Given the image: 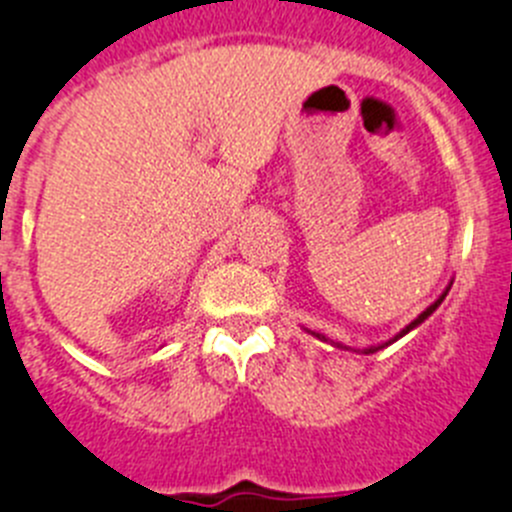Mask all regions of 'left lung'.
Segmentation results:
<instances>
[{
	"label": "left lung",
	"mask_w": 512,
	"mask_h": 512,
	"mask_svg": "<svg viewBox=\"0 0 512 512\" xmlns=\"http://www.w3.org/2000/svg\"><path fill=\"white\" fill-rule=\"evenodd\" d=\"M451 284H454V282H451ZM451 284H449V287H446V289H443V295H441V297H438V300H436V302H433V305H428V307H425V310H423V312H420L418 318H415V320H413V323H410V325H405V328H402V330H400V333H397V336H395V338H390V341H384V343H379V346H369V348H361V354H374V351H379V348H384V346H390V343L400 341V338H402V336H408L410 330H413V328H418V325H420V323H423V320H428V318H431V315H433V312H436V307H438V305H441V302H443V297L449 295V289H451ZM307 333H312V336H315V338H320V341H325V343H328V341H330V338H325V336H323V333H315V330H307ZM330 346H336V348H343V351H351V348H348V346H343V343H338V341H330Z\"/></svg>",
	"instance_id": "obj_1"
}]
</instances>
